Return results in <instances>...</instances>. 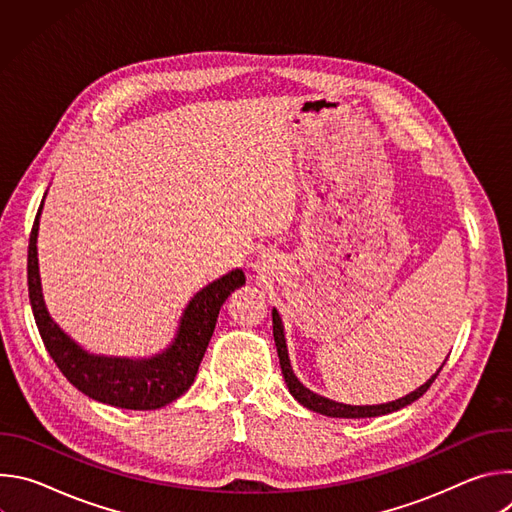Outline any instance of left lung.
Listing matches in <instances>:
<instances>
[{"mask_svg":"<svg viewBox=\"0 0 512 512\" xmlns=\"http://www.w3.org/2000/svg\"><path fill=\"white\" fill-rule=\"evenodd\" d=\"M273 338H275V346H277V356H279V364H281V373H283V379H285V383H287L289 393L294 395L304 407H308V409H312V411H316V413L328 415V417L362 419V417H379V415H387V413L399 411V409L411 405L413 401H417V399L431 387V383L437 379V375H440V371L444 369V364H442L440 371H437L425 385H421L417 391L409 393V395L403 397V399H397V401L385 403V405H373V407H352V405H342V403L330 401V399H326V397H320V395L312 393L310 389H306V387L298 381V377L294 375V371H291V364H289V358H287V346H285L283 328H281V320H279L277 310H273Z\"/></svg>","mask_w":512,"mask_h":512,"instance_id":"8db88e82","label":"left lung"}]
</instances>
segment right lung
Masks as SVG:
<instances>
[{"instance_id":"right-lung-1","label":"right lung","mask_w":512,"mask_h":512,"mask_svg":"<svg viewBox=\"0 0 512 512\" xmlns=\"http://www.w3.org/2000/svg\"><path fill=\"white\" fill-rule=\"evenodd\" d=\"M40 210L42 204L36 212L28 245V294L42 342L60 373L91 399L121 409H160L184 395L194 383L218 312L233 291L245 285V273L241 269L231 271L198 291L184 310L178 338L166 352L148 360L93 356L72 342L44 308L36 259Z\"/></svg>"}]
</instances>
